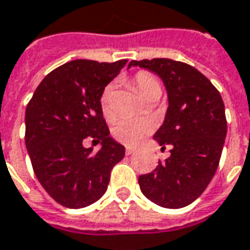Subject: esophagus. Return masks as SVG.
Instances as JSON below:
<instances>
[{"label": "esophagus", "instance_id": "obj_1", "mask_svg": "<svg viewBox=\"0 0 250 250\" xmlns=\"http://www.w3.org/2000/svg\"><path fill=\"white\" fill-rule=\"evenodd\" d=\"M134 152H135V150H134L132 147H125V154H127V156H130V154H132Z\"/></svg>", "mask_w": 250, "mask_h": 250}]
</instances>
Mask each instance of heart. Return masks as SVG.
I'll return each instance as SVG.
<instances>
[{
	"mask_svg": "<svg viewBox=\"0 0 250 250\" xmlns=\"http://www.w3.org/2000/svg\"><path fill=\"white\" fill-rule=\"evenodd\" d=\"M132 83L142 101H145L147 97L153 96V94H161L160 83L149 72H145V71L138 72ZM112 98H113V87L106 86L100 98V105H101L104 118L108 120L113 118ZM152 130H153V125L146 119H119L112 127V134L119 142L128 146H135L147 134H150Z\"/></svg>",
	"mask_w": 250,
	"mask_h": 250,
	"instance_id": "heart-1",
	"label": "heart"
}]
</instances>
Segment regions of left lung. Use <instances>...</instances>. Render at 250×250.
Segmentation results:
<instances>
[{
	"label": "left lung",
	"instance_id": "left-lung-1",
	"mask_svg": "<svg viewBox=\"0 0 250 250\" xmlns=\"http://www.w3.org/2000/svg\"><path fill=\"white\" fill-rule=\"evenodd\" d=\"M160 78L168 108L153 138L171 145V156L152 172L141 175L144 196L163 208L178 209L203 194L216 172L227 134L225 104L216 87L200 71L171 59L132 60Z\"/></svg>",
	"mask_w": 250,
	"mask_h": 250
}]
</instances>
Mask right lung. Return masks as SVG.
<instances>
[{"instance_id":"1","label":"right lung","mask_w":250,"mask_h":250,"mask_svg":"<svg viewBox=\"0 0 250 250\" xmlns=\"http://www.w3.org/2000/svg\"><path fill=\"white\" fill-rule=\"evenodd\" d=\"M127 60H74L40 83L25 109V147L34 172L49 196L78 209L98 201L125 149L109 135L100 98ZM102 142L97 154L83 146ZM94 142V141H93Z\"/></svg>"}]
</instances>
